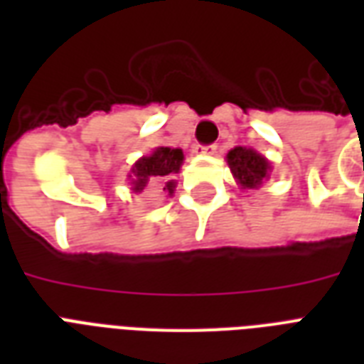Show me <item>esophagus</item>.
<instances>
[{"instance_id": "esophagus-1", "label": "esophagus", "mask_w": 364, "mask_h": 364, "mask_svg": "<svg viewBox=\"0 0 364 364\" xmlns=\"http://www.w3.org/2000/svg\"><path fill=\"white\" fill-rule=\"evenodd\" d=\"M194 153L196 154H215L217 145H196V147H194Z\"/></svg>"}]
</instances>
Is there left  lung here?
Listing matches in <instances>:
<instances>
[{"mask_svg": "<svg viewBox=\"0 0 364 364\" xmlns=\"http://www.w3.org/2000/svg\"><path fill=\"white\" fill-rule=\"evenodd\" d=\"M227 162L234 179L242 188H259L262 181L270 177V162L255 149H230L227 154Z\"/></svg>", "mask_w": 364, "mask_h": 364, "instance_id": "left-lung-1", "label": "left lung"}]
</instances>
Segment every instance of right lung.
I'll list each match as a JSON object with an SVG mask.
<instances>
[{"label": "right lung", "mask_w": 364, "mask_h": 364, "mask_svg": "<svg viewBox=\"0 0 364 364\" xmlns=\"http://www.w3.org/2000/svg\"><path fill=\"white\" fill-rule=\"evenodd\" d=\"M181 149L159 147L154 149L149 156H141L130 170V185L134 193H141L149 183H164V191L173 194L176 181L171 179L173 173H179L183 164Z\"/></svg>", "instance_id": "obj_1"}]
</instances>
